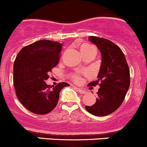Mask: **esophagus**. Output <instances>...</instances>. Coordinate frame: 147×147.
Masks as SVG:
<instances>
[{
	"instance_id": "1",
	"label": "esophagus",
	"mask_w": 147,
	"mask_h": 147,
	"mask_svg": "<svg viewBox=\"0 0 147 147\" xmlns=\"http://www.w3.org/2000/svg\"><path fill=\"white\" fill-rule=\"evenodd\" d=\"M76 89L77 90V91H78V92L80 93V94H86V91L84 89V88H76Z\"/></svg>"
}]
</instances>
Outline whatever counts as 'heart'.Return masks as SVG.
Listing matches in <instances>:
<instances>
[{
  "instance_id": "heart-1",
  "label": "heart",
  "mask_w": 147,
  "mask_h": 147,
  "mask_svg": "<svg viewBox=\"0 0 147 147\" xmlns=\"http://www.w3.org/2000/svg\"><path fill=\"white\" fill-rule=\"evenodd\" d=\"M80 50H81V52L82 54L89 51H96L95 48L93 46H91V45L88 44V43H84V44L81 45V47H80ZM71 78L74 81H76V82H78V81H80V79H81L80 75L78 74H73V75L71 76Z\"/></svg>"
}]
</instances>
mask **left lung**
<instances>
[{
    "label": "left lung",
    "mask_w": 147,
    "mask_h": 147,
    "mask_svg": "<svg viewBox=\"0 0 147 147\" xmlns=\"http://www.w3.org/2000/svg\"><path fill=\"white\" fill-rule=\"evenodd\" d=\"M88 40L95 44L101 54V64L96 81L88 86L99 85L96 101L86 106L90 114L104 117L115 111L122 104L130 85V73L124 54L118 46L111 40L96 36Z\"/></svg>",
    "instance_id": "left-lung-1"
}]
</instances>
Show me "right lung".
Returning <instances> with one entry per match:
<instances>
[{"instance_id": "obj_1", "label": "right lung", "mask_w": 147, "mask_h": 147, "mask_svg": "<svg viewBox=\"0 0 147 147\" xmlns=\"http://www.w3.org/2000/svg\"><path fill=\"white\" fill-rule=\"evenodd\" d=\"M62 44L49 40H40L23 48L13 65V84L20 102L31 112L46 114L57 105L59 94L69 84L56 86L45 81L49 73L59 63Z\"/></svg>"}]
</instances>
